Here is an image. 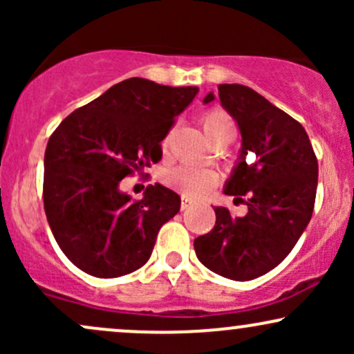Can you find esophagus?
Segmentation results:
<instances>
[{"mask_svg":"<svg viewBox=\"0 0 354 354\" xmlns=\"http://www.w3.org/2000/svg\"><path fill=\"white\" fill-rule=\"evenodd\" d=\"M189 206H193V201L188 200V198H185V196H183V198H181V209H183V211H185V209H188Z\"/></svg>","mask_w":354,"mask_h":354,"instance_id":"esophagus-1","label":"esophagus"}]
</instances>
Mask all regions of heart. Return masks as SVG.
Wrapping results in <instances>:
<instances>
[{
    "label": "heart",
    "instance_id": "heart-1",
    "mask_svg": "<svg viewBox=\"0 0 354 354\" xmlns=\"http://www.w3.org/2000/svg\"><path fill=\"white\" fill-rule=\"evenodd\" d=\"M203 129L205 135L213 145L214 141L221 138L234 136V124L231 118L221 109H213L203 115ZM166 185L171 188L181 191L188 198H201L208 191L216 186L218 176L216 173L206 168H198V166H178V168L169 169L165 174Z\"/></svg>",
    "mask_w": 354,
    "mask_h": 354
}]
</instances>
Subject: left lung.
Masks as SVG:
<instances>
[{
	"label": "left lung",
	"instance_id": "8db88e82",
	"mask_svg": "<svg viewBox=\"0 0 354 354\" xmlns=\"http://www.w3.org/2000/svg\"><path fill=\"white\" fill-rule=\"evenodd\" d=\"M218 96L241 133V149L223 193L246 203L248 213L233 218L214 206V228L194 239V251L213 273L250 281L278 266L306 230L318 161L303 126L254 89L219 84ZM213 100L209 91L203 103Z\"/></svg>",
	"mask_w": 354,
	"mask_h": 354
}]
</instances>
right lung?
Wrapping results in <instances>:
<instances>
[{"label":"right lung","mask_w":354,"mask_h":354,"mask_svg":"<svg viewBox=\"0 0 354 354\" xmlns=\"http://www.w3.org/2000/svg\"><path fill=\"white\" fill-rule=\"evenodd\" d=\"M198 91L124 80L64 118L51 135L44 211L61 251L81 271L118 278L149 259L158 231L180 211L181 198L156 183L133 201L121 180L161 160V141Z\"/></svg>","instance_id":"add662e5"}]
</instances>
